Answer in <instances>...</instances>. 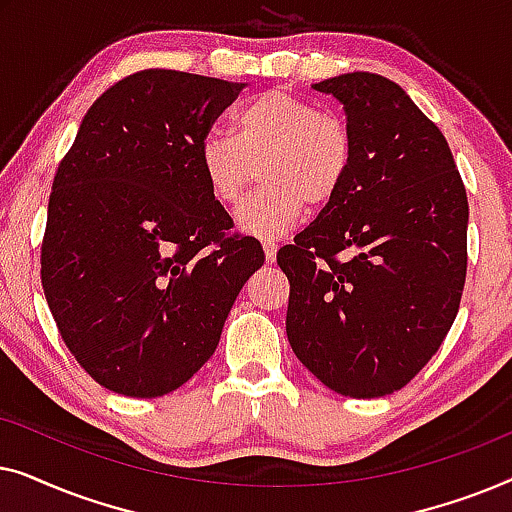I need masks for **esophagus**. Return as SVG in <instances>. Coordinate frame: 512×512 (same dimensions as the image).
<instances>
[{
    "mask_svg": "<svg viewBox=\"0 0 512 512\" xmlns=\"http://www.w3.org/2000/svg\"><path fill=\"white\" fill-rule=\"evenodd\" d=\"M263 251H265V261L275 263L277 261V244L275 242H263Z\"/></svg>",
    "mask_w": 512,
    "mask_h": 512,
    "instance_id": "1",
    "label": "esophagus"
}]
</instances>
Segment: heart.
Instances as JSON below:
<instances>
[{"label":"heart","instance_id":"b5f03b06","mask_svg":"<svg viewBox=\"0 0 512 512\" xmlns=\"http://www.w3.org/2000/svg\"><path fill=\"white\" fill-rule=\"evenodd\" d=\"M354 144L338 116L284 90H268L233 114V135L200 142V170L221 205H235L263 165L261 191L235 212L240 233L272 240L296 226L305 205L331 202L352 167Z\"/></svg>","mask_w":512,"mask_h":512}]
</instances>
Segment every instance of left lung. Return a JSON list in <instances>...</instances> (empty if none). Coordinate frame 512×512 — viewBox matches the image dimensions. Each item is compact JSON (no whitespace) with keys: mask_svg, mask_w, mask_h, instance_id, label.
<instances>
[{"mask_svg":"<svg viewBox=\"0 0 512 512\" xmlns=\"http://www.w3.org/2000/svg\"><path fill=\"white\" fill-rule=\"evenodd\" d=\"M312 88L342 104L354 156L340 193L277 251L286 335L328 389L380 398L429 363L457 317L466 188L443 132L398 83L352 72Z\"/></svg>","mask_w":512,"mask_h":512,"instance_id":"8db88e82","label":"left lung"}]
</instances>
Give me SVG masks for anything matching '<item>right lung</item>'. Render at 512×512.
<instances>
[{
    "mask_svg": "<svg viewBox=\"0 0 512 512\" xmlns=\"http://www.w3.org/2000/svg\"><path fill=\"white\" fill-rule=\"evenodd\" d=\"M247 83L144 69L86 111L58 167L41 284L79 366L156 398L209 361L237 293L265 261L200 170V142Z\"/></svg>",
    "mask_w": 512,
    "mask_h": 512,
    "instance_id": "right-lung-1",
    "label": "right lung"
}]
</instances>
